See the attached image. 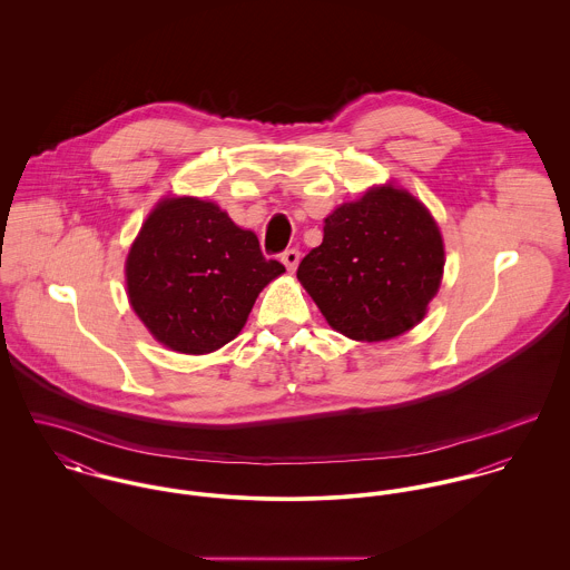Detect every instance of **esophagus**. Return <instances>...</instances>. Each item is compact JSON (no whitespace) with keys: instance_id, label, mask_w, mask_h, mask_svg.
<instances>
[{"instance_id":"1","label":"esophagus","mask_w":570,"mask_h":570,"mask_svg":"<svg viewBox=\"0 0 570 570\" xmlns=\"http://www.w3.org/2000/svg\"><path fill=\"white\" fill-rule=\"evenodd\" d=\"M281 261L285 263L287 272H296V267H298V263H301V252H298L296 247H292V249H285V252L281 254Z\"/></svg>"}]
</instances>
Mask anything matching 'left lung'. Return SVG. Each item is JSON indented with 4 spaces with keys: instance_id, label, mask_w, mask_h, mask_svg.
Segmentation results:
<instances>
[{
    "instance_id": "obj_1",
    "label": "left lung",
    "mask_w": 570,
    "mask_h": 570,
    "mask_svg": "<svg viewBox=\"0 0 570 570\" xmlns=\"http://www.w3.org/2000/svg\"><path fill=\"white\" fill-rule=\"evenodd\" d=\"M443 265V239L428 208L389 184L335 208L323 244L296 276L335 331L382 342L423 321Z\"/></svg>"
}]
</instances>
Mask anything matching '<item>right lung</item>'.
I'll use <instances>...</instances> for the list:
<instances>
[{
    "label": "right lung",
    "mask_w": 570,
    "mask_h": 570,
    "mask_svg": "<svg viewBox=\"0 0 570 570\" xmlns=\"http://www.w3.org/2000/svg\"><path fill=\"white\" fill-rule=\"evenodd\" d=\"M283 272L217 204L168 197L129 249L127 294L158 342L202 355L239 335L261 289Z\"/></svg>",
    "instance_id": "1"
}]
</instances>
